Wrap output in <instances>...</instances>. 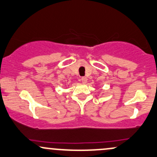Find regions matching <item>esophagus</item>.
Segmentation results:
<instances>
[{
    "instance_id": "34e87169",
    "label": "esophagus",
    "mask_w": 157,
    "mask_h": 157,
    "mask_svg": "<svg viewBox=\"0 0 157 157\" xmlns=\"http://www.w3.org/2000/svg\"><path fill=\"white\" fill-rule=\"evenodd\" d=\"M81 80H82V83H86V82H87L88 79H87V77H82V78H81Z\"/></svg>"
}]
</instances>
